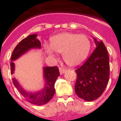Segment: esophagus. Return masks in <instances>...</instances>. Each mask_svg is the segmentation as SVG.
Returning a JSON list of instances; mask_svg holds the SVG:
<instances>
[{"label": "esophagus", "instance_id": "obj_1", "mask_svg": "<svg viewBox=\"0 0 121 121\" xmlns=\"http://www.w3.org/2000/svg\"><path fill=\"white\" fill-rule=\"evenodd\" d=\"M59 71H60V74H64V73L66 72V70L64 69L61 68V67H60V68H59Z\"/></svg>", "mask_w": 121, "mask_h": 121}]
</instances>
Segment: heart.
<instances>
[{
	"instance_id": "heart-1",
	"label": "heart",
	"mask_w": 121,
	"mask_h": 121,
	"mask_svg": "<svg viewBox=\"0 0 121 121\" xmlns=\"http://www.w3.org/2000/svg\"><path fill=\"white\" fill-rule=\"evenodd\" d=\"M91 43L85 35L64 32L55 35L49 39V47L44 48L45 54L55 57V52L63 55V60L70 67L83 64L88 57Z\"/></svg>"
}]
</instances>
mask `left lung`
<instances>
[{"instance_id":"1","label":"left lung","mask_w":121,"mask_h":121,"mask_svg":"<svg viewBox=\"0 0 121 121\" xmlns=\"http://www.w3.org/2000/svg\"><path fill=\"white\" fill-rule=\"evenodd\" d=\"M95 49L84 64L75 70L77 79L74 91L87 101L98 99L103 93L109 79L110 66L108 51L102 41L94 38Z\"/></svg>"}]
</instances>
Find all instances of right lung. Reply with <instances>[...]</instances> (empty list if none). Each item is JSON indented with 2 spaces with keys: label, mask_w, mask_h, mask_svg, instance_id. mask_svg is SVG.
Masks as SVG:
<instances>
[{
  "label": "right lung",
  "mask_w": 121,
  "mask_h": 121,
  "mask_svg": "<svg viewBox=\"0 0 121 121\" xmlns=\"http://www.w3.org/2000/svg\"><path fill=\"white\" fill-rule=\"evenodd\" d=\"M37 34L28 36L22 39L15 47L11 57V73H14L15 64L13 61L18 59L24 54L33 49H40L41 43L37 39ZM44 84L43 87L36 92L26 91L20 85L15 78H12L14 86L17 88L25 99L31 103L40 106L49 102L55 92L54 85L57 78L60 76L58 68L55 67H43Z\"/></svg>",
  "instance_id": "obj_1"
}]
</instances>
